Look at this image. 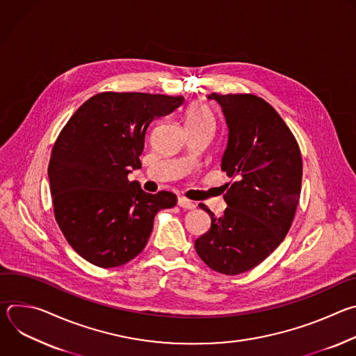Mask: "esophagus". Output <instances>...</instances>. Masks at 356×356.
Returning a JSON list of instances; mask_svg holds the SVG:
<instances>
[{
	"mask_svg": "<svg viewBox=\"0 0 356 356\" xmlns=\"http://www.w3.org/2000/svg\"><path fill=\"white\" fill-rule=\"evenodd\" d=\"M177 204H179L181 209H184V210H194V209H195L194 202H191V201H188V200H186V198H183V197H180V198L177 200Z\"/></svg>",
	"mask_w": 356,
	"mask_h": 356,
	"instance_id": "34e87169",
	"label": "esophagus"
}]
</instances>
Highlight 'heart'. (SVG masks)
I'll use <instances>...</instances> for the list:
<instances>
[{
  "mask_svg": "<svg viewBox=\"0 0 356 356\" xmlns=\"http://www.w3.org/2000/svg\"><path fill=\"white\" fill-rule=\"evenodd\" d=\"M184 124L187 131H200V129H214L216 118L211 108L202 103V101H195L193 103L184 117Z\"/></svg>",
  "mask_w": 356,
  "mask_h": 356,
  "instance_id": "heart-1",
  "label": "heart"
}]
</instances>
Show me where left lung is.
<instances>
[{"label":"left lung","mask_w":356,"mask_h":356,"mask_svg":"<svg viewBox=\"0 0 356 356\" xmlns=\"http://www.w3.org/2000/svg\"><path fill=\"white\" fill-rule=\"evenodd\" d=\"M228 127L221 169L236 177L211 228L195 239L198 257L213 270L239 275L258 266L284 239L298 204L302 163L298 145L276 110L252 94L207 95Z\"/></svg>","instance_id":"obj_1"}]
</instances>
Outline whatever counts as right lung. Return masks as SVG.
I'll use <instances>...</instances> for the list:
<instances>
[{"instance_id":"right-lung-1","label":"right lung","mask_w":356,"mask_h":356,"mask_svg":"<svg viewBox=\"0 0 356 356\" xmlns=\"http://www.w3.org/2000/svg\"><path fill=\"white\" fill-rule=\"evenodd\" d=\"M183 97L99 92L74 113L49 162L56 221L72 248L99 268H117L143 250L155 216L176 206L173 193H145L127 176L139 169L149 125L183 106Z\"/></svg>"}]
</instances>
